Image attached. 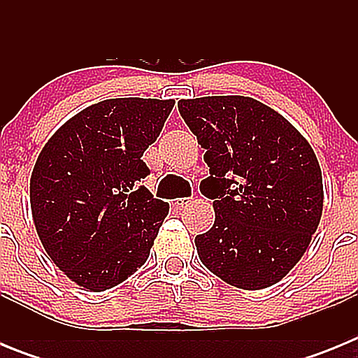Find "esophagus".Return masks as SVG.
<instances>
[{"instance_id": "1", "label": "esophagus", "mask_w": 358, "mask_h": 358, "mask_svg": "<svg viewBox=\"0 0 358 358\" xmlns=\"http://www.w3.org/2000/svg\"><path fill=\"white\" fill-rule=\"evenodd\" d=\"M189 204V199H173L172 201V206L177 208V210H182Z\"/></svg>"}]
</instances>
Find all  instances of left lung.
I'll list each match as a JSON object with an SVG mask.
<instances>
[{"mask_svg": "<svg viewBox=\"0 0 358 358\" xmlns=\"http://www.w3.org/2000/svg\"><path fill=\"white\" fill-rule=\"evenodd\" d=\"M179 113L206 150L215 224L195 245L208 271L236 289L281 281L301 260L322 215V176L305 136L251 96L179 100Z\"/></svg>", "mask_w": 358, "mask_h": 358, "instance_id": "obj_1", "label": "left lung"}]
</instances>
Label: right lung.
Instances as JSON below:
<instances>
[{
  "mask_svg": "<svg viewBox=\"0 0 358 358\" xmlns=\"http://www.w3.org/2000/svg\"><path fill=\"white\" fill-rule=\"evenodd\" d=\"M173 100L109 98L57 129L30 177L36 231L53 264L90 292L120 285L147 262L170 206L141 179Z\"/></svg>",
  "mask_w": 358,
  "mask_h": 358,
  "instance_id": "right-lung-1",
  "label": "right lung"
}]
</instances>
